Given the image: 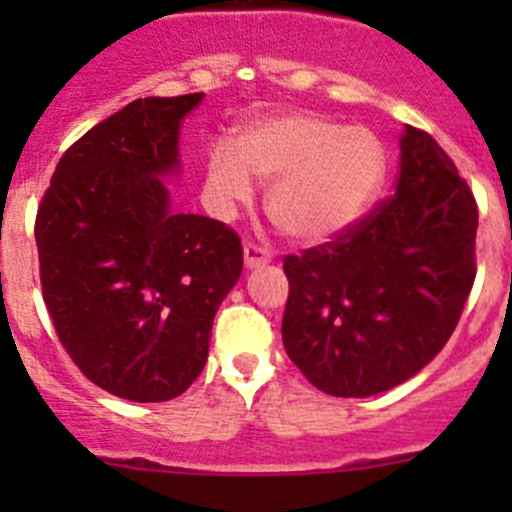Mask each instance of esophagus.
<instances>
[{
    "label": "esophagus",
    "mask_w": 512,
    "mask_h": 512,
    "mask_svg": "<svg viewBox=\"0 0 512 512\" xmlns=\"http://www.w3.org/2000/svg\"><path fill=\"white\" fill-rule=\"evenodd\" d=\"M270 262V252L265 247L255 245V242H247L245 245V265L247 267H260Z\"/></svg>",
    "instance_id": "1"
}]
</instances>
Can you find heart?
<instances>
[{
    "instance_id": "obj_1",
    "label": "heart",
    "mask_w": 512,
    "mask_h": 512,
    "mask_svg": "<svg viewBox=\"0 0 512 512\" xmlns=\"http://www.w3.org/2000/svg\"><path fill=\"white\" fill-rule=\"evenodd\" d=\"M384 148L364 126H342L312 111L257 118L213 148L208 188L220 208L267 186L270 220L294 242H327L369 208L384 178Z\"/></svg>"
}]
</instances>
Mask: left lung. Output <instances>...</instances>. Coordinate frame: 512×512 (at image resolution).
Returning a JSON list of instances; mask_svg holds the SVG:
<instances>
[{
  "instance_id": "1",
  "label": "left lung",
  "mask_w": 512,
  "mask_h": 512,
  "mask_svg": "<svg viewBox=\"0 0 512 512\" xmlns=\"http://www.w3.org/2000/svg\"><path fill=\"white\" fill-rule=\"evenodd\" d=\"M478 205L456 163L406 126L396 193L329 242L285 257L282 342L319 391L361 399L418 374L476 280Z\"/></svg>"
}]
</instances>
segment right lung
I'll list each match as a JSON object with an SVG mask.
<instances>
[{
  "label": "right lung",
  "instance_id": "obj_1",
  "mask_svg": "<svg viewBox=\"0 0 512 512\" xmlns=\"http://www.w3.org/2000/svg\"><path fill=\"white\" fill-rule=\"evenodd\" d=\"M203 94L136 98L64 153L36 210L56 337L121 399L183 394L208 361L215 312L242 272L232 227L170 210L180 121Z\"/></svg>",
  "mask_w": 512,
  "mask_h": 512
}]
</instances>
